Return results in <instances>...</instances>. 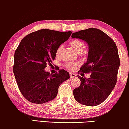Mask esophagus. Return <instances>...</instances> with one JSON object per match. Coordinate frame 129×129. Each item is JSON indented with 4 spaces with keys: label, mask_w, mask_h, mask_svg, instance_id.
I'll return each mask as SVG.
<instances>
[{
    "label": "esophagus",
    "mask_w": 129,
    "mask_h": 129,
    "mask_svg": "<svg viewBox=\"0 0 129 129\" xmlns=\"http://www.w3.org/2000/svg\"><path fill=\"white\" fill-rule=\"evenodd\" d=\"M76 77V74L73 73H70V77L71 79L72 78H74V77Z\"/></svg>",
    "instance_id": "obj_1"
}]
</instances>
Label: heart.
<instances>
[{
  "label": "heart",
  "mask_w": 129,
  "mask_h": 129,
  "mask_svg": "<svg viewBox=\"0 0 129 129\" xmlns=\"http://www.w3.org/2000/svg\"><path fill=\"white\" fill-rule=\"evenodd\" d=\"M70 46L77 53H82L85 49L86 45L84 42L79 40H74L70 43ZM61 50V46H60L56 51V55H59ZM76 64L69 63L66 65V68L70 70H74L76 68Z\"/></svg>",
  "instance_id": "heart-1"
}]
</instances>
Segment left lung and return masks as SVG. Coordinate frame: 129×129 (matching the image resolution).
Returning <instances> with one entry per match:
<instances>
[{"label": "left lung", "instance_id": "obj_1", "mask_svg": "<svg viewBox=\"0 0 129 129\" xmlns=\"http://www.w3.org/2000/svg\"><path fill=\"white\" fill-rule=\"evenodd\" d=\"M72 38L80 39L88 44L87 62L79 72L90 73L89 79L77 76L81 83L74 89V98L84 105H100L108 98L117 82L120 66L117 47L108 35L96 28L73 33Z\"/></svg>", "mask_w": 129, "mask_h": 129}]
</instances>
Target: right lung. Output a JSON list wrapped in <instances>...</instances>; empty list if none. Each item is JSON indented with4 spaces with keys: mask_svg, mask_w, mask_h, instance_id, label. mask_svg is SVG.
Here are the masks:
<instances>
[{
    "mask_svg": "<svg viewBox=\"0 0 129 129\" xmlns=\"http://www.w3.org/2000/svg\"><path fill=\"white\" fill-rule=\"evenodd\" d=\"M71 31L41 29L24 37L15 52L13 73L21 93L31 103L42 104L56 98L63 82L70 78L64 70L54 75L45 71L52 64L60 45L66 41Z\"/></svg>",
    "mask_w": 129,
    "mask_h": 129,
    "instance_id": "obj_1",
    "label": "right lung"
}]
</instances>
